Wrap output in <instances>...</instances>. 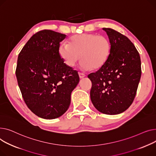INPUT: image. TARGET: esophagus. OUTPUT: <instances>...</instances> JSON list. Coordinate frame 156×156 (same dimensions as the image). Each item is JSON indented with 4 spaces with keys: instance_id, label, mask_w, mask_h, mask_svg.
<instances>
[{
    "instance_id": "esophagus-1",
    "label": "esophagus",
    "mask_w": 156,
    "mask_h": 156,
    "mask_svg": "<svg viewBox=\"0 0 156 156\" xmlns=\"http://www.w3.org/2000/svg\"><path fill=\"white\" fill-rule=\"evenodd\" d=\"M79 76L80 79H82L84 77H86V75L84 74H83V73H81V72H79Z\"/></svg>"
}]
</instances>
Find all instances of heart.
I'll return each mask as SVG.
<instances>
[{
    "instance_id": "b5f03b06",
    "label": "heart",
    "mask_w": 156,
    "mask_h": 156,
    "mask_svg": "<svg viewBox=\"0 0 156 156\" xmlns=\"http://www.w3.org/2000/svg\"><path fill=\"white\" fill-rule=\"evenodd\" d=\"M110 51V43L103 36L80 34L73 36L69 43H62L58 48L61 58L69 67H74L80 58L84 70L98 69L106 62Z\"/></svg>"
}]
</instances>
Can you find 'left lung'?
Masks as SVG:
<instances>
[{
  "label": "left lung",
  "instance_id": "left-lung-1",
  "mask_svg": "<svg viewBox=\"0 0 156 156\" xmlns=\"http://www.w3.org/2000/svg\"><path fill=\"white\" fill-rule=\"evenodd\" d=\"M103 30L110 51L104 65L88 75L92 82L90 100L99 112L118 115L126 110L135 97L142 73L140 57L126 36L111 28Z\"/></svg>",
  "mask_w": 156,
  "mask_h": 156
}]
</instances>
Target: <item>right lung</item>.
Instances as JSON below:
<instances>
[{
  "mask_svg": "<svg viewBox=\"0 0 156 156\" xmlns=\"http://www.w3.org/2000/svg\"><path fill=\"white\" fill-rule=\"evenodd\" d=\"M66 35L43 30L27 41L19 54L16 75L25 103L41 118L55 119L68 109L71 93L79 82L76 70L59 55Z\"/></svg>",
  "mask_w": 156,
  "mask_h": 156,
  "instance_id": "add662e5",
  "label": "right lung"
}]
</instances>
